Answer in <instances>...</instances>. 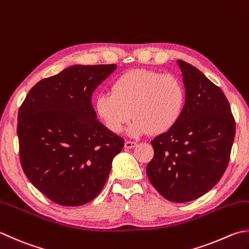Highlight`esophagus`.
<instances>
[{
    "label": "esophagus",
    "instance_id": "1",
    "mask_svg": "<svg viewBox=\"0 0 249 249\" xmlns=\"http://www.w3.org/2000/svg\"><path fill=\"white\" fill-rule=\"evenodd\" d=\"M137 142H133V141H125L124 143V147L125 148H133L137 146Z\"/></svg>",
    "mask_w": 249,
    "mask_h": 249
}]
</instances>
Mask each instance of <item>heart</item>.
<instances>
[{"label":"heart","instance_id":"obj_1","mask_svg":"<svg viewBox=\"0 0 249 249\" xmlns=\"http://www.w3.org/2000/svg\"><path fill=\"white\" fill-rule=\"evenodd\" d=\"M186 105V90L175 74L134 69L121 74L111 92L95 98V115L107 130L119 133L135 117L128 132L133 137L168 132L179 123Z\"/></svg>","mask_w":249,"mask_h":249}]
</instances>
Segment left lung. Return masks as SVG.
Here are the masks:
<instances>
[{"label": "left lung", "instance_id": "left-lung-1", "mask_svg": "<svg viewBox=\"0 0 249 249\" xmlns=\"http://www.w3.org/2000/svg\"><path fill=\"white\" fill-rule=\"evenodd\" d=\"M186 105L178 124L152 141L146 173L166 199L186 203L207 193L228 167L235 120L228 98L196 67L178 60Z\"/></svg>", "mask_w": 249, "mask_h": 249}]
</instances>
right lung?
<instances>
[{"mask_svg": "<svg viewBox=\"0 0 249 249\" xmlns=\"http://www.w3.org/2000/svg\"><path fill=\"white\" fill-rule=\"evenodd\" d=\"M74 65L37 82L18 111L22 170L42 194L62 206L94 199L124 140L96 119L93 92L116 69Z\"/></svg>", "mask_w": 249, "mask_h": 249, "instance_id": "1", "label": "right lung"}]
</instances>
